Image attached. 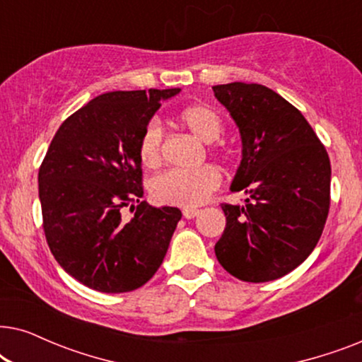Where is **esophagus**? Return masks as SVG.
Instances as JSON below:
<instances>
[{
    "label": "esophagus",
    "mask_w": 362,
    "mask_h": 362,
    "mask_svg": "<svg viewBox=\"0 0 362 362\" xmlns=\"http://www.w3.org/2000/svg\"><path fill=\"white\" fill-rule=\"evenodd\" d=\"M197 214H199V209H192V207H186V209H182V216H185V219H194Z\"/></svg>",
    "instance_id": "1"
}]
</instances>
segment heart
Wrapping results in <instances>:
<instances>
[{
    "label": "heart",
    "mask_w": 362,
    "mask_h": 362,
    "mask_svg": "<svg viewBox=\"0 0 362 362\" xmlns=\"http://www.w3.org/2000/svg\"><path fill=\"white\" fill-rule=\"evenodd\" d=\"M176 120L182 128L192 133L197 140L212 143L219 140L224 132V122L216 108L206 103H192L176 113ZM138 155L143 166L156 168L163 158V130L160 123L151 120L143 128ZM221 185V175L214 166H201L196 170H171L156 176L151 182V194L158 202L168 206L194 207L207 201Z\"/></svg>",
    "instance_id": "b5f03b06"
}]
</instances>
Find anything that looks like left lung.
Returning <instances> with one entry per match:
<instances>
[{
  "instance_id": "8db88e82",
  "label": "left lung",
  "mask_w": 362,
  "mask_h": 362,
  "mask_svg": "<svg viewBox=\"0 0 362 362\" xmlns=\"http://www.w3.org/2000/svg\"><path fill=\"white\" fill-rule=\"evenodd\" d=\"M212 90L240 132L230 191L247 194L242 206L222 204L226 229L216 257L242 281L276 280L303 264L325 229L328 153L298 108L272 88L232 82Z\"/></svg>"
}]
</instances>
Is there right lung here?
<instances>
[{
	"mask_svg": "<svg viewBox=\"0 0 362 362\" xmlns=\"http://www.w3.org/2000/svg\"><path fill=\"white\" fill-rule=\"evenodd\" d=\"M181 88L102 93L59 127L39 168L49 249L88 288L125 293L145 285L165 259L181 211L143 196V128ZM130 221L121 216L132 204Z\"/></svg>",
	"mask_w": 362,
	"mask_h": 362,
	"instance_id": "1",
	"label": "right lung"
}]
</instances>
